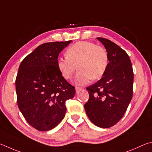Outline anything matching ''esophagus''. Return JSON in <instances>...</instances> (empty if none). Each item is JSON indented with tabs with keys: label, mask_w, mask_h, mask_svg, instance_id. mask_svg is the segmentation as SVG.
<instances>
[{
	"label": "esophagus",
	"mask_w": 152,
	"mask_h": 152,
	"mask_svg": "<svg viewBox=\"0 0 152 152\" xmlns=\"http://www.w3.org/2000/svg\"><path fill=\"white\" fill-rule=\"evenodd\" d=\"M75 90H76V93L77 94H78V93L80 92L81 90H82V88L81 87H75Z\"/></svg>",
	"instance_id": "1"
}]
</instances>
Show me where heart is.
Masks as SVG:
<instances>
[{
    "instance_id": "obj_1",
    "label": "heart",
    "mask_w": 152,
    "mask_h": 152,
    "mask_svg": "<svg viewBox=\"0 0 152 152\" xmlns=\"http://www.w3.org/2000/svg\"><path fill=\"white\" fill-rule=\"evenodd\" d=\"M66 57L58 58L57 67L65 79H71L77 69L75 83L83 86L102 77L107 70L109 57L105 48L89 41H79L66 50Z\"/></svg>"
}]
</instances>
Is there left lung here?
I'll list each match as a JSON object with an SVG mask.
<instances>
[{"label":"left lung","instance_id":"8db88e82","mask_svg":"<svg viewBox=\"0 0 152 152\" xmlns=\"http://www.w3.org/2000/svg\"><path fill=\"white\" fill-rule=\"evenodd\" d=\"M97 39L107 50L109 64L103 77L86 88L89 98L84 107L93 124L108 128L123 118L131 102L134 72L129 57L124 49L107 39Z\"/></svg>","mask_w":152,"mask_h":152}]
</instances>
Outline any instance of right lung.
Instances as JSON below:
<instances>
[{"label":"right lung","instance_id":"right-lung-1","mask_svg":"<svg viewBox=\"0 0 152 152\" xmlns=\"http://www.w3.org/2000/svg\"><path fill=\"white\" fill-rule=\"evenodd\" d=\"M71 41L39 45L18 68L15 81L18 107L26 121L39 131L57 126L65 117V102L75 94V87L63 77L57 64L59 53Z\"/></svg>","mask_w":152,"mask_h":152}]
</instances>
